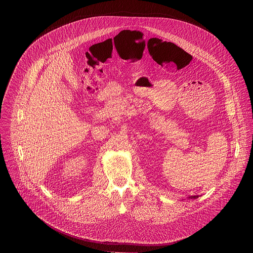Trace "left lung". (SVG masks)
<instances>
[{
  "mask_svg": "<svg viewBox=\"0 0 253 253\" xmlns=\"http://www.w3.org/2000/svg\"><path fill=\"white\" fill-rule=\"evenodd\" d=\"M199 196H190L188 199H198Z\"/></svg>",
  "mask_w": 253,
  "mask_h": 253,
  "instance_id": "1",
  "label": "left lung"
}]
</instances>
